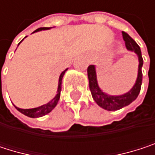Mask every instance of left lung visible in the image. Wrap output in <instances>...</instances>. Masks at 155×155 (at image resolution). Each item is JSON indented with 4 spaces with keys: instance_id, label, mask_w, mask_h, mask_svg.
<instances>
[{
    "instance_id": "1",
    "label": "left lung",
    "mask_w": 155,
    "mask_h": 155,
    "mask_svg": "<svg viewBox=\"0 0 155 155\" xmlns=\"http://www.w3.org/2000/svg\"><path fill=\"white\" fill-rule=\"evenodd\" d=\"M122 36H123V39L125 40L127 49L137 54L138 56V61H139L137 79L136 81L135 85L128 92H127L123 95H119V96L108 95L107 93L103 92L98 85L95 66L90 65L87 69L90 90H91L93 100L101 108H104L108 111L117 110V109H120V108L129 105L130 103H132L137 98L140 90H141V85H142V79H143L142 66H143V57H142V54H141V49H140L139 46L136 43V41L127 33L123 31Z\"/></svg>"
}]
</instances>
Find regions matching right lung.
I'll return each instance as SVG.
<instances>
[{"instance_id":"add662e5","label":"right lung","mask_w":155,"mask_h":155,"mask_svg":"<svg viewBox=\"0 0 155 155\" xmlns=\"http://www.w3.org/2000/svg\"><path fill=\"white\" fill-rule=\"evenodd\" d=\"M50 28H38L37 30H35L33 33L35 32H38V31H40V30H46V29H49ZM20 44V42L18 43V45ZM67 71V69H65L64 72H62V74H60L59 76V81H58V88H57V94L55 95V97L50 101L48 103L45 104V105H42L40 107H38V108H28V109H24V108H19L18 107H15L19 112H21L22 114H24L25 116L27 117H43L45 115L48 114L49 112H51L54 107L57 105V102L60 99V94H61V90H62V80H63V77L65 74V72Z\"/></svg>"}]
</instances>
